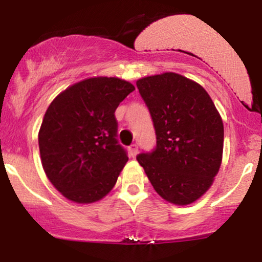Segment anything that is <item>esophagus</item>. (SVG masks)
Wrapping results in <instances>:
<instances>
[{
	"label": "esophagus",
	"instance_id": "esophagus-1",
	"mask_svg": "<svg viewBox=\"0 0 262 262\" xmlns=\"http://www.w3.org/2000/svg\"><path fill=\"white\" fill-rule=\"evenodd\" d=\"M128 150H129V155H130L132 158H135V155L138 154V145L137 144H132Z\"/></svg>",
	"mask_w": 262,
	"mask_h": 262
}]
</instances>
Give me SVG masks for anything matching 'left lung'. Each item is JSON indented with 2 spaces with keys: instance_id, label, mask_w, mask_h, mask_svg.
I'll use <instances>...</instances> for the list:
<instances>
[{
  "instance_id": "left-lung-1",
  "label": "left lung",
  "mask_w": 262,
  "mask_h": 262,
  "mask_svg": "<svg viewBox=\"0 0 262 262\" xmlns=\"http://www.w3.org/2000/svg\"><path fill=\"white\" fill-rule=\"evenodd\" d=\"M156 133L152 152L137 156L159 196L177 206L208 191L223 156L224 127L212 98L200 83L176 73L137 81Z\"/></svg>"
}]
</instances>
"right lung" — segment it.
<instances>
[{"label":"right lung","instance_id":"right-lung-1","mask_svg":"<svg viewBox=\"0 0 262 262\" xmlns=\"http://www.w3.org/2000/svg\"><path fill=\"white\" fill-rule=\"evenodd\" d=\"M135 87L118 77L96 76L74 83L54 98L38 141L45 175L75 203L107 196L127 164L117 141L114 112Z\"/></svg>","mask_w":262,"mask_h":262}]
</instances>
